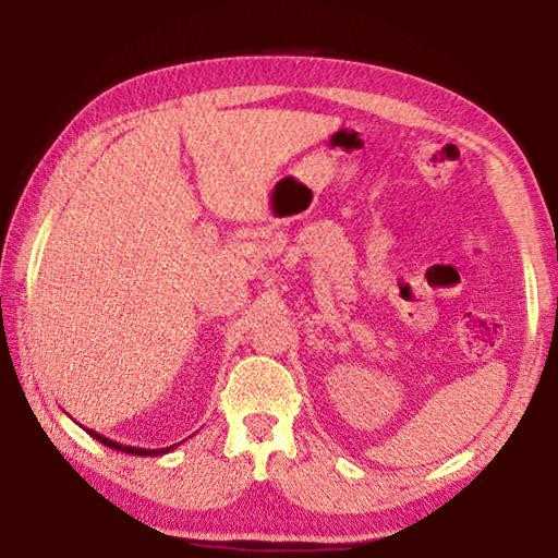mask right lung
Here are the masks:
<instances>
[{
  "label": "right lung",
  "mask_w": 558,
  "mask_h": 558,
  "mask_svg": "<svg viewBox=\"0 0 558 558\" xmlns=\"http://www.w3.org/2000/svg\"><path fill=\"white\" fill-rule=\"evenodd\" d=\"M83 430H88L93 438L96 440H100L102 446H108V448H112V450H120V452H130V456H143V458H153V456H167L169 450H174L177 446H169V448H157V450H149V448H135V446H122V442H118V440H110V438H106V436H100V433H96V430H90V428H83Z\"/></svg>",
  "instance_id": "right-lung-1"
}]
</instances>
